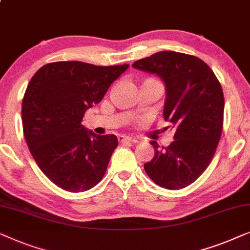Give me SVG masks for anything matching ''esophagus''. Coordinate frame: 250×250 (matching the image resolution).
I'll list each match as a JSON object with an SVG mask.
<instances>
[{
	"label": "esophagus",
	"mask_w": 250,
	"mask_h": 250,
	"mask_svg": "<svg viewBox=\"0 0 250 250\" xmlns=\"http://www.w3.org/2000/svg\"><path fill=\"white\" fill-rule=\"evenodd\" d=\"M119 142L125 144V143H131V144H137L138 143V139L131 138V137H125V136H120L119 137Z\"/></svg>",
	"instance_id": "1"
}]
</instances>
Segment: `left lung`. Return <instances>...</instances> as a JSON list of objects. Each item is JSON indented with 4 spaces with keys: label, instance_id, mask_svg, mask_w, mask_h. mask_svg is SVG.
I'll use <instances>...</instances> for the list:
<instances>
[{
    "label": "left lung",
    "instance_id": "8db88e82",
    "mask_svg": "<svg viewBox=\"0 0 250 250\" xmlns=\"http://www.w3.org/2000/svg\"><path fill=\"white\" fill-rule=\"evenodd\" d=\"M132 66L163 80V117L175 131L167 147L150 142L155 155L144 168L160 187H187L206 170L220 142L224 112L221 83L203 60L178 52H157Z\"/></svg>",
    "mask_w": 250,
    "mask_h": 250
}]
</instances>
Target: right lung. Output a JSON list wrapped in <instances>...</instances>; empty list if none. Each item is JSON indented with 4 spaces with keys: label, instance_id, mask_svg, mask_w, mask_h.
Segmentation results:
<instances>
[{
    "label": "right lung",
    "instance_id": "1",
    "mask_svg": "<svg viewBox=\"0 0 250 250\" xmlns=\"http://www.w3.org/2000/svg\"><path fill=\"white\" fill-rule=\"evenodd\" d=\"M128 66L47 63L28 83L21 110L23 136L43 173L63 190H89L103 179L118 138L96 135L82 121Z\"/></svg>",
    "mask_w": 250,
    "mask_h": 250
}]
</instances>
